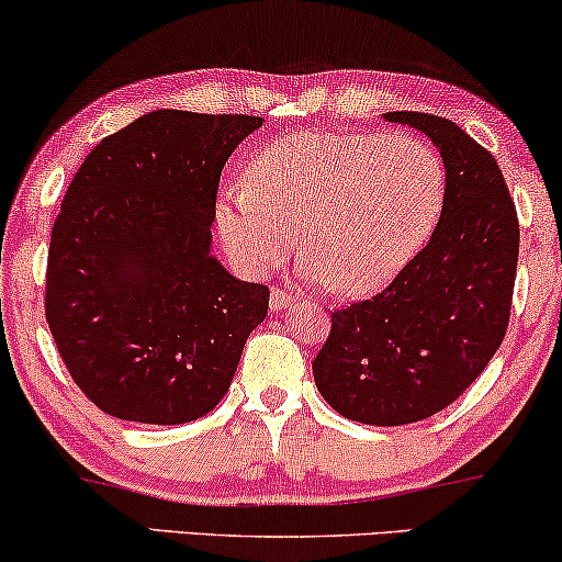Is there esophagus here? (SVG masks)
Instances as JSON below:
<instances>
[{
	"label": "esophagus",
	"mask_w": 562,
	"mask_h": 562,
	"mask_svg": "<svg viewBox=\"0 0 562 562\" xmlns=\"http://www.w3.org/2000/svg\"><path fill=\"white\" fill-rule=\"evenodd\" d=\"M294 302H296L294 291L273 286V291H271V310H273V312H283V310H289L291 304H294Z\"/></svg>",
	"instance_id": "1"
}]
</instances>
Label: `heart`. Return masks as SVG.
<instances>
[{
    "label": "heart",
    "instance_id": "obj_1",
    "mask_svg": "<svg viewBox=\"0 0 562 562\" xmlns=\"http://www.w3.org/2000/svg\"><path fill=\"white\" fill-rule=\"evenodd\" d=\"M447 167L415 134L299 131L252 157L247 180L218 195L216 224L235 263L276 271L299 229L307 281L371 294L418 255L439 224Z\"/></svg>",
    "mask_w": 562,
    "mask_h": 562
}]
</instances>
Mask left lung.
Returning a JSON list of instances; mask_svg holds the SVG:
<instances>
[{
    "mask_svg": "<svg viewBox=\"0 0 562 562\" xmlns=\"http://www.w3.org/2000/svg\"><path fill=\"white\" fill-rule=\"evenodd\" d=\"M447 167V199L431 239L387 289L333 312L315 384L344 418L405 426L454 403L504 340L512 315L519 218L504 172L454 121L395 111Z\"/></svg>",
    "mask_w": 562,
    "mask_h": 562,
    "instance_id": "left-lung-1",
    "label": "left lung"
}]
</instances>
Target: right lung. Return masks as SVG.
I'll return each instance as SVG.
<instances>
[{
    "mask_svg": "<svg viewBox=\"0 0 562 562\" xmlns=\"http://www.w3.org/2000/svg\"><path fill=\"white\" fill-rule=\"evenodd\" d=\"M255 115L151 111L85 157L48 245L46 323L77 387L121 420L178 426L227 395L268 286L211 255L224 165Z\"/></svg>",
    "mask_w": 562,
    "mask_h": 562,
    "instance_id": "obj_1",
    "label": "right lung"
}]
</instances>
